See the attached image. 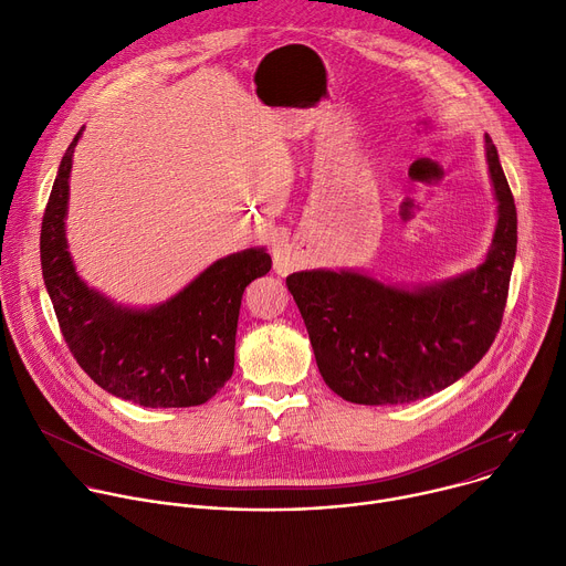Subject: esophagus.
<instances>
[{
	"label": "esophagus",
	"mask_w": 566,
	"mask_h": 566,
	"mask_svg": "<svg viewBox=\"0 0 566 566\" xmlns=\"http://www.w3.org/2000/svg\"><path fill=\"white\" fill-rule=\"evenodd\" d=\"M296 268V261H294V256L290 254V251H279V254H274V270L279 272V274H290L292 270Z\"/></svg>",
	"instance_id": "esophagus-1"
}]
</instances>
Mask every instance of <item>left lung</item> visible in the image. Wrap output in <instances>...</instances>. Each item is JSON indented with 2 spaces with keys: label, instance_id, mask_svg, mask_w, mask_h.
<instances>
[{
  "label": "left lung",
  "instance_id": "obj_1",
  "mask_svg": "<svg viewBox=\"0 0 566 566\" xmlns=\"http://www.w3.org/2000/svg\"><path fill=\"white\" fill-rule=\"evenodd\" d=\"M496 229L485 261L448 283L400 290L357 272L287 276L324 382L355 405H405L443 391L479 364L504 319L517 209L485 135Z\"/></svg>",
  "mask_w": 566,
  "mask_h": 566
}]
</instances>
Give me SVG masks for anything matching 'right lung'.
Instances as JSON below:
<instances>
[{
	"mask_svg": "<svg viewBox=\"0 0 566 566\" xmlns=\"http://www.w3.org/2000/svg\"><path fill=\"white\" fill-rule=\"evenodd\" d=\"M81 133L60 161L40 233L42 276L62 337L78 366L116 398L150 409L205 405L233 373L242 292L272 270V259L265 249L220 259L153 310L120 307L90 290L74 270L65 238Z\"/></svg>",
	"mask_w": 566,
	"mask_h": 566,
	"instance_id": "1",
	"label": "right lung"
}]
</instances>
